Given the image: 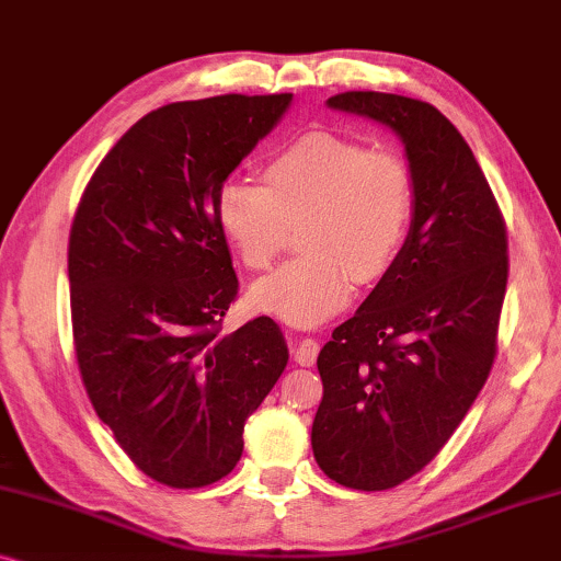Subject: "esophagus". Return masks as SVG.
<instances>
[{
	"label": "esophagus",
	"instance_id": "34e87169",
	"mask_svg": "<svg viewBox=\"0 0 561 561\" xmlns=\"http://www.w3.org/2000/svg\"><path fill=\"white\" fill-rule=\"evenodd\" d=\"M318 351H320V343L316 339L295 341V362L300 364V367H312L318 358Z\"/></svg>",
	"mask_w": 561,
	"mask_h": 561
}]
</instances>
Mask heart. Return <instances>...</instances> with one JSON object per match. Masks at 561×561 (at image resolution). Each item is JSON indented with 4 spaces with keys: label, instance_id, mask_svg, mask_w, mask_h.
Returning <instances> with one entry per match:
<instances>
[{
    "label": "heart",
    "instance_id": "obj_1",
    "mask_svg": "<svg viewBox=\"0 0 561 561\" xmlns=\"http://www.w3.org/2000/svg\"><path fill=\"white\" fill-rule=\"evenodd\" d=\"M266 186L230 179L218 192V222L249 268H266L302 226L297 256L251 287L256 310L316 325L348 302L356 282L379 279L405 243L415 210L408 161L392 148L316 133L279 151Z\"/></svg>",
    "mask_w": 561,
    "mask_h": 561
}]
</instances>
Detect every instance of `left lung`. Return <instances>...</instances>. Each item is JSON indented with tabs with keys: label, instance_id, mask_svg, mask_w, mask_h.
Listing matches in <instances>:
<instances>
[{
	"label": "left lung",
	"instance_id": "8db88e82",
	"mask_svg": "<svg viewBox=\"0 0 561 561\" xmlns=\"http://www.w3.org/2000/svg\"><path fill=\"white\" fill-rule=\"evenodd\" d=\"M328 104L390 125L415 182L405 245L318 356L316 461L343 488L377 492L421 472L488 382L507 230L472 148L433 104L385 92Z\"/></svg>",
	"mask_w": 561,
	"mask_h": 561
}]
</instances>
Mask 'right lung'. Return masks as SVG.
Returning <instances> with one entry per match:
<instances>
[{
  "instance_id": "add662e5",
  "label": "right lung",
  "mask_w": 561,
  "mask_h": 561,
  "mask_svg": "<svg viewBox=\"0 0 561 561\" xmlns=\"http://www.w3.org/2000/svg\"><path fill=\"white\" fill-rule=\"evenodd\" d=\"M289 102L220 94L148 112L104 156L73 215L81 382L119 449L167 488L233 472L245 417L287 367L272 318L222 335L238 276L218 192Z\"/></svg>"
}]
</instances>
